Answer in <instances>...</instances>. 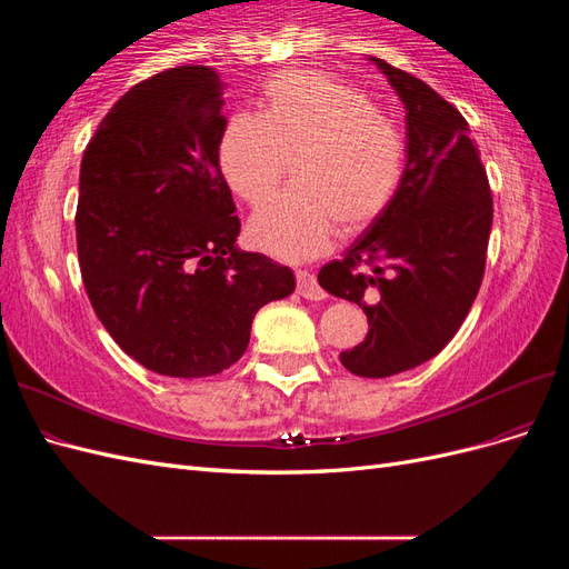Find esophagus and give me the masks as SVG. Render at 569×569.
<instances>
[{"label": "esophagus", "mask_w": 569, "mask_h": 569, "mask_svg": "<svg viewBox=\"0 0 569 569\" xmlns=\"http://www.w3.org/2000/svg\"><path fill=\"white\" fill-rule=\"evenodd\" d=\"M297 291H299L303 299H311V301L325 299V289L318 284L316 274L303 270V268L297 270Z\"/></svg>", "instance_id": "esophagus-1"}]
</instances>
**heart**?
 Instances as JSON below:
<instances>
[{
    "label": "heart",
    "instance_id": "b5f03b06",
    "mask_svg": "<svg viewBox=\"0 0 569 569\" xmlns=\"http://www.w3.org/2000/svg\"><path fill=\"white\" fill-rule=\"evenodd\" d=\"M291 161L295 187L268 201L249 242L282 261L320 253L335 232L356 234L380 220L408 166L403 128L353 84L318 71L272 76L261 111L228 118L218 166L232 194L263 203Z\"/></svg>",
    "mask_w": 569,
    "mask_h": 569
}]
</instances>
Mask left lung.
I'll return each instance as SVG.
<instances>
[{
  "label": "left lung",
  "instance_id": "1",
  "mask_svg": "<svg viewBox=\"0 0 569 569\" xmlns=\"http://www.w3.org/2000/svg\"><path fill=\"white\" fill-rule=\"evenodd\" d=\"M406 104L408 166L399 194L341 261L320 268L330 295L358 303L368 337L341 351L358 377H389L437 356L481 287L493 199L468 120L420 78L372 59Z\"/></svg>",
  "mask_w": 569,
  "mask_h": 569
}]
</instances>
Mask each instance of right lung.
I'll return each instance as SVG.
<instances>
[{
    "instance_id": "1",
    "label": "right lung",
    "mask_w": 569,
    "mask_h": 569,
    "mask_svg": "<svg viewBox=\"0 0 569 569\" xmlns=\"http://www.w3.org/2000/svg\"><path fill=\"white\" fill-rule=\"evenodd\" d=\"M222 104L216 68H168L116 101L80 163L78 261L94 313L137 363L182 380L228 370L258 308L297 284L234 247Z\"/></svg>"
}]
</instances>
